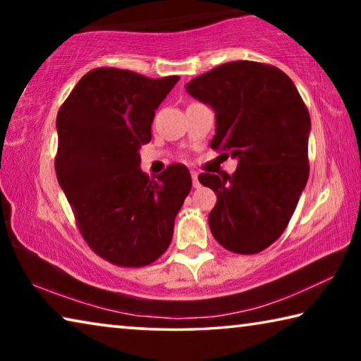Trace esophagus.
I'll list each match as a JSON object with an SVG mask.
<instances>
[{
    "label": "esophagus",
    "instance_id": "esophagus-1",
    "mask_svg": "<svg viewBox=\"0 0 361 361\" xmlns=\"http://www.w3.org/2000/svg\"><path fill=\"white\" fill-rule=\"evenodd\" d=\"M191 178H192V186L199 188V178H197V172H191Z\"/></svg>",
    "mask_w": 361,
    "mask_h": 361
}]
</instances>
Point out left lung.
Listing matches in <instances>:
<instances>
[{"instance_id": "1", "label": "left lung", "mask_w": 361, "mask_h": 361, "mask_svg": "<svg viewBox=\"0 0 361 361\" xmlns=\"http://www.w3.org/2000/svg\"><path fill=\"white\" fill-rule=\"evenodd\" d=\"M186 90L215 109L212 148L239 159L232 175H199L216 194L212 234L232 253H259L283 234L309 178L305 103L282 70L252 60L219 65Z\"/></svg>"}]
</instances>
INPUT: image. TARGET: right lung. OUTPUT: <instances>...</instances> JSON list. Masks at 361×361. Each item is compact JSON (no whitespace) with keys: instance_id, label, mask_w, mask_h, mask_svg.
I'll use <instances>...</instances> for the list:
<instances>
[{"instance_id":"add662e5","label":"right lung","mask_w":361,"mask_h":361,"mask_svg":"<svg viewBox=\"0 0 361 361\" xmlns=\"http://www.w3.org/2000/svg\"><path fill=\"white\" fill-rule=\"evenodd\" d=\"M180 76L146 78L103 66L84 75L57 114L56 173L82 239L108 262L143 267L169 248L191 191L183 164L149 178L138 149Z\"/></svg>"}]
</instances>
